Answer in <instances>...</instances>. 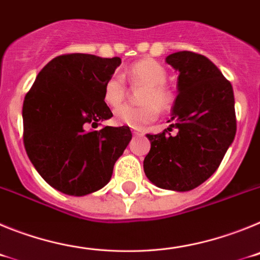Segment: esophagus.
I'll use <instances>...</instances> for the list:
<instances>
[{
	"label": "esophagus",
	"mask_w": 260,
	"mask_h": 260,
	"mask_svg": "<svg viewBox=\"0 0 260 260\" xmlns=\"http://www.w3.org/2000/svg\"><path fill=\"white\" fill-rule=\"evenodd\" d=\"M132 133H133V135H142V132H141V130H139V128L133 127L132 128Z\"/></svg>",
	"instance_id": "1"
}]
</instances>
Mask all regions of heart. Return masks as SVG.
I'll use <instances>...</instances> for the list:
<instances>
[{"label": "heart", "mask_w": 260, "mask_h": 260, "mask_svg": "<svg viewBox=\"0 0 260 260\" xmlns=\"http://www.w3.org/2000/svg\"><path fill=\"white\" fill-rule=\"evenodd\" d=\"M128 80L133 84L147 86L142 95V107L122 105L114 110V119L119 125L130 127H143L153 122L158 116V108L165 109L173 102V93L167 86L168 74L157 61L144 58L135 62L126 71ZM126 95V86L123 78L119 74H112L104 84L103 99L109 107H117L123 102Z\"/></svg>", "instance_id": "b5f03b06"}]
</instances>
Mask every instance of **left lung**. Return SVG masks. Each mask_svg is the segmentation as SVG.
<instances>
[{
    "instance_id": "obj_1",
    "label": "left lung",
    "mask_w": 260,
    "mask_h": 260,
    "mask_svg": "<svg viewBox=\"0 0 260 260\" xmlns=\"http://www.w3.org/2000/svg\"><path fill=\"white\" fill-rule=\"evenodd\" d=\"M178 74L169 127L147 134V178L160 189L189 191L219 168L237 130L232 84L207 57L177 52L165 58Z\"/></svg>"
}]
</instances>
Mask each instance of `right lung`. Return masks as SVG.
I'll return each mask as SVG.
<instances>
[{
	"label": "right lung",
	"instance_id": "obj_1",
	"mask_svg": "<svg viewBox=\"0 0 260 260\" xmlns=\"http://www.w3.org/2000/svg\"><path fill=\"white\" fill-rule=\"evenodd\" d=\"M121 58L70 53L41 69L23 102V143L45 182L74 197L109 182L132 132L128 126L91 130L113 116L104 84Z\"/></svg>",
	"mask_w": 260,
	"mask_h": 260
}]
</instances>
